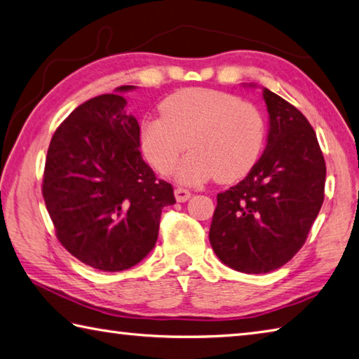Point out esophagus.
Returning <instances> with one entry per match:
<instances>
[{
  "label": "esophagus",
  "instance_id": "obj_1",
  "mask_svg": "<svg viewBox=\"0 0 359 359\" xmlns=\"http://www.w3.org/2000/svg\"><path fill=\"white\" fill-rule=\"evenodd\" d=\"M174 193H175V199H177L179 202H185L191 198V191L187 190V188H182V187L175 188Z\"/></svg>",
  "mask_w": 359,
  "mask_h": 359
}]
</instances>
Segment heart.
<instances>
[{
	"label": "heart",
	"instance_id": "1",
	"mask_svg": "<svg viewBox=\"0 0 359 359\" xmlns=\"http://www.w3.org/2000/svg\"><path fill=\"white\" fill-rule=\"evenodd\" d=\"M161 116L141 123V149L151 166L169 174L187 147L177 177L199 184L217 175L232 182L256 163L265 140V119L251 102L217 89L179 90L161 103Z\"/></svg>",
	"mask_w": 359,
	"mask_h": 359
}]
</instances>
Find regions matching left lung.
Segmentation results:
<instances>
[{
    "label": "left lung",
    "instance_id": "left-lung-1",
    "mask_svg": "<svg viewBox=\"0 0 359 359\" xmlns=\"http://www.w3.org/2000/svg\"><path fill=\"white\" fill-rule=\"evenodd\" d=\"M269 142L246 177L218 193L210 245L223 264L269 273L304 245L325 198L327 166L314 128L298 109L264 90Z\"/></svg>",
    "mask_w": 359,
    "mask_h": 359
}]
</instances>
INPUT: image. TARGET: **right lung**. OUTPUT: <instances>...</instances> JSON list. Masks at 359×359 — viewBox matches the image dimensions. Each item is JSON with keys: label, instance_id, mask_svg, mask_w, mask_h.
Returning <instances> with one entry per match:
<instances>
[{"label": "right lung", "instance_id": "add662e5", "mask_svg": "<svg viewBox=\"0 0 359 359\" xmlns=\"http://www.w3.org/2000/svg\"><path fill=\"white\" fill-rule=\"evenodd\" d=\"M133 86H121L128 90ZM122 95L81 103L56 128L42 194L56 237L72 256L102 271L127 270L152 251L172 185L140 152V126Z\"/></svg>", "mask_w": 359, "mask_h": 359}]
</instances>
